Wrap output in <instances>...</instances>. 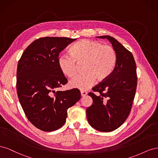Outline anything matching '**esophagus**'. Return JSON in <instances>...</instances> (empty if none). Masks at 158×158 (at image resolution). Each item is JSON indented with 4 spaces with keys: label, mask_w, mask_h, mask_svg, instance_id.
I'll return each mask as SVG.
<instances>
[{
    "label": "esophagus",
    "mask_w": 158,
    "mask_h": 158,
    "mask_svg": "<svg viewBox=\"0 0 158 158\" xmlns=\"http://www.w3.org/2000/svg\"><path fill=\"white\" fill-rule=\"evenodd\" d=\"M80 93H81V96L82 97L85 96L88 94L86 92H85V91H80Z\"/></svg>",
    "instance_id": "1"
}]
</instances>
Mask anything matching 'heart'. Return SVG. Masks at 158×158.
Instances as JSON below:
<instances>
[{"mask_svg": "<svg viewBox=\"0 0 158 158\" xmlns=\"http://www.w3.org/2000/svg\"><path fill=\"white\" fill-rule=\"evenodd\" d=\"M70 55H60L59 67L69 78L78 73V66L83 64V74L72 80L70 87L86 90L95 84L103 82L111 75L117 63V53L112 46L102 42L84 39L76 43L70 49Z\"/></svg>", "mask_w": 158, "mask_h": 158, "instance_id": "b5f03b06", "label": "heart"}]
</instances>
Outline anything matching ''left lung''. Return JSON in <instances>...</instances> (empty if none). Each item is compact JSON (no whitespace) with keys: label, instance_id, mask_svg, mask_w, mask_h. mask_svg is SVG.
Masks as SVG:
<instances>
[{"label":"left lung","instance_id":"1","mask_svg":"<svg viewBox=\"0 0 158 158\" xmlns=\"http://www.w3.org/2000/svg\"><path fill=\"white\" fill-rule=\"evenodd\" d=\"M98 37L107 38L111 43L117 53V63L111 75L94 86V92L88 94L93 103L87 108L86 115L94 128L107 132L121 126L130 114L137 85L136 65L131 52L114 37Z\"/></svg>","mask_w":158,"mask_h":158}]
</instances>
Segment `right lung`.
<instances>
[{
    "mask_svg": "<svg viewBox=\"0 0 158 158\" xmlns=\"http://www.w3.org/2000/svg\"><path fill=\"white\" fill-rule=\"evenodd\" d=\"M76 39L45 37L28 46L17 66L16 89L19 101L28 120L45 132L64 125L67 109L81 98L80 91H55L68 82L60 71L59 53Z\"/></svg>",
    "mask_w": 158,
    "mask_h": 158,
    "instance_id": "obj_1",
    "label": "right lung"
}]
</instances>
